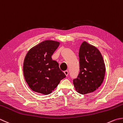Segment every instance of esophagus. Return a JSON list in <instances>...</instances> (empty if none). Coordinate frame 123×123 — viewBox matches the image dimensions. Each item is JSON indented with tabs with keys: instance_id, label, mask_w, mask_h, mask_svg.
I'll use <instances>...</instances> for the list:
<instances>
[{
	"instance_id": "obj_1",
	"label": "esophagus",
	"mask_w": 123,
	"mask_h": 123,
	"mask_svg": "<svg viewBox=\"0 0 123 123\" xmlns=\"http://www.w3.org/2000/svg\"><path fill=\"white\" fill-rule=\"evenodd\" d=\"M64 74H66V76H68L69 72H68V70H66V71H64Z\"/></svg>"
}]
</instances>
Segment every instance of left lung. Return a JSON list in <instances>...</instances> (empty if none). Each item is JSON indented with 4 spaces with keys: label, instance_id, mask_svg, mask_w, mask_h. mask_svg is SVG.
Segmentation results:
<instances>
[{
    "label": "left lung",
    "instance_id": "8db88e82",
    "mask_svg": "<svg viewBox=\"0 0 123 123\" xmlns=\"http://www.w3.org/2000/svg\"><path fill=\"white\" fill-rule=\"evenodd\" d=\"M80 72L74 80L78 93L86 94L100 87L105 78V66L103 57L97 47L84 42L79 51Z\"/></svg>",
    "mask_w": 123,
    "mask_h": 123
}]
</instances>
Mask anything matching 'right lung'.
<instances>
[{"instance_id":"1","label":"right lung","mask_w":123,"mask_h":123,"mask_svg":"<svg viewBox=\"0 0 123 123\" xmlns=\"http://www.w3.org/2000/svg\"><path fill=\"white\" fill-rule=\"evenodd\" d=\"M60 44L55 40H44L26 53L23 62V74L29 87L34 92L49 94L66 77L58 63L51 57Z\"/></svg>"}]
</instances>
